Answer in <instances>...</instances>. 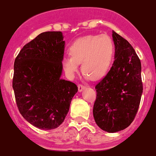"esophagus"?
<instances>
[{"mask_svg": "<svg viewBox=\"0 0 156 156\" xmlns=\"http://www.w3.org/2000/svg\"><path fill=\"white\" fill-rule=\"evenodd\" d=\"M85 85H84V84H80L79 85H78V89H79L80 92H81V91H83L85 88Z\"/></svg>", "mask_w": 156, "mask_h": 156, "instance_id": "1", "label": "esophagus"}]
</instances>
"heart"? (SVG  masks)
<instances>
[{"label": "heart", "instance_id": "obj_1", "mask_svg": "<svg viewBox=\"0 0 156 156\" xmlns=\"http://www.w3.org/2000/svg\"><path fill=\"white\" fill-rule=\"evenodd\" d=\"M70 55L62 61L63 69L72 76L77 72L79 63L82 72L92 80L101 79L109 72L114 55V45L105 34L88 35L77 38L69 47Z\"/></svg>", "mask_w": 156, "mask_h": 156}]
</instances>
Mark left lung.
I'll return each instance as SVG.
<instances>
[{
	"label": "left lung",
	"instance_id": "8db88e82",
	"mask_svg": "<svg viewBox=\"0 0 156 156\" xmlns=\"http://www.w3.org/2000/svg\"><path fill=\"white\" fill-rule=\"evenodd\" d=\"M115 60L106 76L96 84L93 117L97 125L109 133L128 127L139 109L143 82L141 62L126 39L113 31Z\"/></svg>",
	"mask_w": 156,
	"mask_h": 156
}]
</instances>
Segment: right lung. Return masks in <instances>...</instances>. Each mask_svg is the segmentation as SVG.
<instances>
[{
    "instance_id": "add662e5",
    "label": "right lung",
    "mask_w": 156,
    "mask_h": 156,
    "mask_svg": "<svg viewBox=\"0 0 156 156\" xmlns=\"http://www.w3.org/2000/svg\"><path fill=\"white\" fill-rule=\"evenodd\" d=\"M64 41L60 31L38 34L14 61L13 88L20 113L31 125L55 129L65 119L76 84L60 79Z\"/></svg>"
}]
</instances>
